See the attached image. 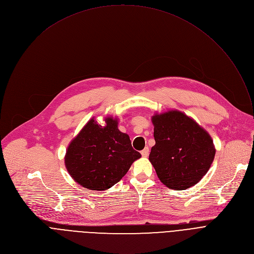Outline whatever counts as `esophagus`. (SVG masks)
<instances>
[{
	"instance_id": "obj_1",
	"label": "esophagus",
	"mask_w": 254,
	"mask_h": 254,
	"mask_svg": "<svg viewBox=\"0 0 254 254\" xmlns=\"http://www.w3.org/2000/svg\"><path fill=\"white\" fill-rule=\"evenodd\" d=\"M149 153H150V151H149V148H148V147H146V148H144V149L140 152L141 156L144 157V158H147V157L149 156Z\"/></svg>"
}]
</instances>
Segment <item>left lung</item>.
Instances as JSON below:
<instances>
[{"instance_id":"obj_1","label":"left lung","mask_w":254,"mask_h":254,"mask_svg":"<svg viewBox=\"0 0 254 254\" xmlns=\"http://www.w3.org/2000/svg\"><path fill=\"white\" fill-rule=\"evenodd\" d=\"M152 123L156 143L149 160L161 182L174 190H186L200 182L216 153L208 131L177 110L155 114Z\"/></svg>"}]
</instances>
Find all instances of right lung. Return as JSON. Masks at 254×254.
Masks as SVG:
<instances>
[{"mask_svg": "<svg viewBox=\"0 0 254 254\" xmlns=\"http://www.w3.org/2000/svg\"><path fill=\"white\" fill-rule=\"evenodd\" d=\"M104 123L89 120L70 141L64 158L71 178L93 191L112 188L141 157L131 148L128 134L119 129L117 118L106 117Z\"/></svg>", "mask_w": 254, "mask_h": 254, "instance_id": "right-lung-1", "label": "right lung"}]
</instances>
